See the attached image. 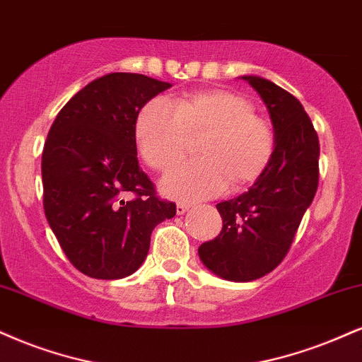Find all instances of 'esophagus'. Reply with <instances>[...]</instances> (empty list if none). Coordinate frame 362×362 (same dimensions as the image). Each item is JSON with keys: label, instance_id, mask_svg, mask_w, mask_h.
I'll return each instance as SVG.
<instances>
[{"label": "esophagus", "instance_id": "esophagus-1", "mask_svg": "<svg viewBox=\"0 0 362 362\" xmlns=\"http://www.w3.org/2000/svg\"><path fill=\"white\" fill-rule=\"evenodd\" d=\"M189 209H190L189 204L178 202V204H177V214H178V216H184L185 212H189Z\"/></svg>", "mask_w": 362, "mask_h": 362}]
</instances>
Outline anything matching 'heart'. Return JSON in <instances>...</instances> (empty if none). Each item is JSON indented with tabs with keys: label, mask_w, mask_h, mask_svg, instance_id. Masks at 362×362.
<instances>
[{
	"label": "heart",
	"mask_w": 362,
	"mask_h": 362,
	"mask_svg": "<svg viewBox=\"0 0 362 362\" xmlns=\"http://www.w3.org/2000/svg\"><path fill=\"white\" fill-rule=\"evenodd\" d=\"M202 133V158L178 165L163 178L168 197L200 200L223 194L229 184H251L275 150L268 121L255 115L250 99L228 89L197 90L173 103L153 99L141 107L134 124L139 153L162 172L185 155L190 134Z\"/></svg>",
	"instance_id": "obj_1"
}]
</instances>
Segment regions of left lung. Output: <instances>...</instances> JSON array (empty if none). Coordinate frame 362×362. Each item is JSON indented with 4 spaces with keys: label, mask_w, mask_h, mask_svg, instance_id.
I'll use <instances>...</instances> for the list:
<instances>
[{
    "label": "left lung",
    "mask_w": 362,
    "mask_h": 362,
    "mask_svg": "<svg viewBox=\"0 0 362 362\" xmlns=\"http://www.w3.org/2000/svg\"><path fill=\"white\" fill-rule=\"evenodd\" d=\"M267 106L275 150L247 192L217 204L219 236L199 246L209 272L228 281H252L288 252L319 185V136L295 95L259 76H243Z\"/></svg>",
    "instance_id": "obj_1"
}]
</instances>
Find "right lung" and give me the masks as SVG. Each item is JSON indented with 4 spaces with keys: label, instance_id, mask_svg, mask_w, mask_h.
Masks as SVG:
<instances>
[{
    "label": "right lung",
    "instance_id": "obj_1",
    "mask_svg": "<svg viewBox=\"0 0 362 362\" xmlns=\"http://www.w3.org/2000/svg\"><path fill=\"white\" fill-rule=\"evenodd\" d=\"M168 87L143 74H106L52 124L42 155L43 209L65 256L87 276L132 275L146 258L151 230L175 216V204L156 197L139 168L134 136L141 107Z\"/></svg>",
    "mask_w": 362,
    "mask_h": 362
}]
</instances>
